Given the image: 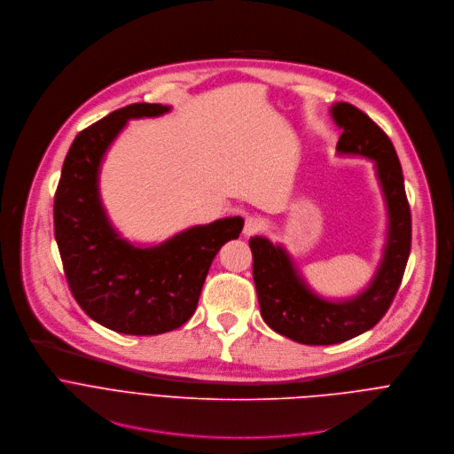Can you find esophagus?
Masks as SVG:
<instances>
[{
    "instance_id": "esophagus-1",
    "label": "esophagus",
    "mask_w": 454,
    "mask_h": 454,
    "mask_svg": "<svg viewBox=\"0 0 454 454\" xmlns=\"http://www.w3.org/2000/svg\"><path fill=\"white\" fill-rule=\"evenodd\" d=\"M262 230V221L258 217H247L244 221V235H254Z\"/></svg>"
}]
</instances>
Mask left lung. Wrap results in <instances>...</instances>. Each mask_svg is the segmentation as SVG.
<instances>
[{"label": "left lung", "mask_w": 454, "mask_h": 454, "mask_svg": "<svg viewBox=\"0 0 454 454\" xmlns=\"http://www.w3.org/2000/svg\"><path fill=\"white\" fill-rule=\"evenodd\" d=\"M331 111L343 129L338 153L375 161L390 230L373 282L348 301L317 298L307 289L282 246H273L264 237L249 239L253 280L264 321L275 333L303 345L343 343L377 325L399 291L411 249V212L392 140L366 113L348 102H338Z\"/></svg>", "instance_id": "obj_1"}]
</instances>
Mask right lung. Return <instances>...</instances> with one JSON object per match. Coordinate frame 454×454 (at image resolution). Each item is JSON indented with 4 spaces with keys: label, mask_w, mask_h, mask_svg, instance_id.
<instances>
[{
    "label": "right lung",
    "mask_w": 454,
    "mask_h": 454,
    "mask_svg": "<svg viewBox=\"0 0 454 454\" xmlns=\"http://www.w3.org/2000/svg\"><path fill=\"white\" fill-rule=\"evenodd\" d=\"M170 107L131 104L86 127L64 160L53 201V228L70 291L100 325L156 336L190 319L217 251L242 231V217L193 226L154 247H135L111 228L98 198L100 161L129 118Z\"/></svg>",
    "instance_id": "1"
}]
</instances>
